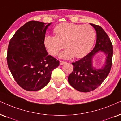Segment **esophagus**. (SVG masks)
<instances>
[{
  "mask_svg": "<svg viewBox=\"0 0 121 121\" xmlns=\"http://www.w3.org/2000/svg\"><path fill=\"white\" fill-rule=\"evenodd\" d=\"M65 63H66V62H64V61H62V60H60V62H59V64H60V65H63Z\"/></svg>",
  "mask_w": 121,
  "mask_h": 121,
  "instance_id": "esophagus-1",
  "label": "esophagus"
}]
</instances>
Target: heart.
<instances>
[{
  "label": "heart",
  "mask_w": 121,
  "mask_h": 121,
  "mask_svg": "<svg viewBox=\"0 0 121 121\" xmlns=\"http://www.w3.org/2000/svg\"><path fill=\"white\" fill-rule=\"evenodd\" d=\"M56 35H46L44 44L48 52L56 56L61 49L68 48L59 54L64 59L80 58L86 56L93 47L95 34L89 25L62 23L54 28Z\"/></svg>",
  "instance_id": "heart-1"
}]
</instances>
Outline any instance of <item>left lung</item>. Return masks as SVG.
<instances>
[{"label": "left lung", "mask_w": 121, "mask_h": 121, "mask_svg": "<svg viewBox=\"0 0 121 121\" xmlns=\"http://www.w3.org/2000/svg\"><path fill=\"white\" fill-rule=\"evenodd\" d=\"M96 31V44L93 49L85 57L72 63L73 70L68 77L69 83L76 90L88 92L95 90L104 81L108 75L112 66L113 46L110 39L100 26L90 24ZM99 51L105 53L106 59L101 69L93 67L92 59Z\"/></svg>", "instance_id": "obj_1"}]
</instances>
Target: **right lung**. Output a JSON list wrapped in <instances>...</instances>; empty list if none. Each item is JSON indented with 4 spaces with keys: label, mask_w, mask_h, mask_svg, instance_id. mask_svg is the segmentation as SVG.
Instances as JSON below:
<instances>
[{
    "label": "right lung",
    "mask_w": 121,
    "mask_h": 121,
    "mask_svg": "<svg viewBox=\"0 0 121 121\" xmlns=\"http://www.w3.org/2000/svg\"><path fill=\"white\" fill-rule=\"evenodd\" d=\"M51 23L29 21L15 32L7 52L8 68L17 83L25 90L37 91L51 79L59 62L45 49L44 38Z\"/></svg>",
    "instance_id": "right-lung-1"
}]
</instances>
